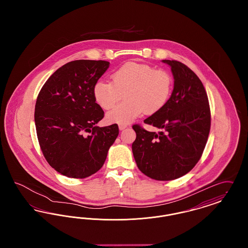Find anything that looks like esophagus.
Here are the masks:
<instances>
[{
  "label": "esophagus",
  "instance_id": "34e87169",
  "mask_svg": "<svg viewBox=\"0 0 248 248\" xmlns=\"http://www.w3.org/2000/svg\"><path fill=\"white\" fill-rule=\"evenodd\" d=\"M126 127H127V125H125V124H119V129L120 130L125 129Z\"/></svg>",
  "mask_w": 248,
  "mask_h": 248
}]
</instances>
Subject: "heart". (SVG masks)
<instances>
[{"label": "heart", "mask_w": 248, "mask_h": 248, "mask_svg": "<svg viewBox=\"0 0 248 248\" xmlns=\"http://www.w3.org/2000/svg\"><path fill=\"white\" fill-rule=\"evenodd\" d=\"M109 81H97L93 87L96 104L103 109L115 106L124 94V102L108 112L110 124H126L134 119L154 114L167 104L173 89L172 76L147 64L128 62L111 74Z\"/></svg>", "instance_id": "1"}]
</instances>
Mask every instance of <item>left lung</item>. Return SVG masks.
<instances>
[{"instance_id":"obj_1","label":"left lung","mask_w":248,"mask_h":248,"mask_svg":"<svg viewBox=\"0 0 248 248\" xmlns=\"http://www.w3.org/2000/svg\"><path fill=\"white\" fill-rule=\"evenodd\" d=\"M171 67L174 89L160 111L144 120L157 132L134 124L132 152L139 169L156 180H173L189 173L200 160L208 139L211 115L208 97L198 76L177 60Z\"/></svg>"}]
</instances>
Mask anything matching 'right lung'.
<instances>
[{"label":"right lung","mask_w":248,"mask_h":248,"mask_svg":"<svg viewBox=\"0 0 248 248\" xmlns=\"http://www.w3.org/2000/svg\"><path fill=\"white\" fill-rule=\"evenodd\" d=\"M109 62L80 59L55 71L36 100L34 121L41 150L61 175L84 178L104 165L118 137L116 124L99 127L103 109L94 101L93 87Z\"/></svg>","instance_id":"add662e5"}]
</instances>
